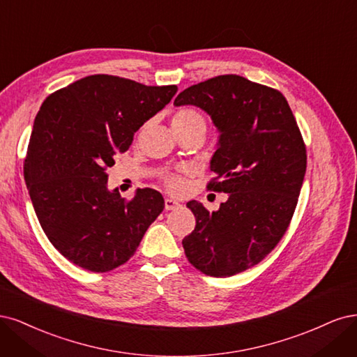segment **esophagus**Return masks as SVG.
I'll use <instances>...</instances> for the list:
<instances>
[{
	"mask_svg": "<svg viewBox=\"0 0 357 357\" xmlns=\"http://www.w3.org/2000/svg\"><path fill=\"white\" fill-rule=\"evenodd\" d=\"M179 206H181V203L174 199H169V197L165 199V209L166 211H175L179 208Z\"/></svg>",
	"mask_w": 357,
	"mask_h": 357,
	"instance_id": "1",
	"label": "esophagus"
}]
</instances>
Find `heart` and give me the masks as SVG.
Segmentation results:
<instances>
[{"label": "heart", "instance_id": "1", "mask_svg": "<svg viewBox=\"0 0 357 357\" xmlns=\"http://www.w3.org/2000/svg\"><path fill=\"white\" fill-rule=\"evenodd\" d=\"M199 124L204 126V119L199 111L191 108L179 109L172 119V129H185ZM166 185L170 191H179L182 188V179L176 175H170L166 178Z\"/></svg>", "mask_w": 357, "mask_h": 357}]
</instances>
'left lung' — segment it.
Listing matches in <instances>:
<instances>
[{"mask_svg":"<svg viewBox=\"0 0 357 357\" xmlns=\"http://www.w3.org/2000/svg\"><path fill=\"white\" fill-rule=\"evenodd\" d=\"M174 105L199 107L220 132L208 188L228 200L213 212L188 202L195 228L182 246L202 273L229 278L257 266L283 237L303 187L305 145L280 91L245 77L194 84Z\"/></svg>","mask_w":357,"mask_h":357,"instance_id":"left-lung-1","label":"left lung"}]
</instances>
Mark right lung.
I'll return each mask as SVG.
<instances>
[{
	"mask_svg": "<svg viewBox=\"0 0 357 357\" xmlns=\"http://www.w3.org/2000/svg\"><path fill=\"white\" fill-rule=\"evenodd\" d=\"M176 91V86L99 74L43 102L28 145L25 182L45 236L75 266L105 273L128 262L163 212V195L155 190H136L132 200L109 190L107 169Z\"/></svg>",
	"mask_w": 357,
	"mask_h": 357,
	"instance_id": "right-lung-1",
	"label": "right lung"
}]
</instances>
